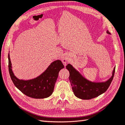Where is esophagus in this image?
Segmentation results:
<instances>
[{"label": "esophagus", "mask_w": 125, "mask_h": 125, "mask_svg": "<svg viewBox=\"0 0 125 125\" xmlns=\"http://www.w3.org/2000/svg\"><path fill=\"white\" fill-rule=\"evenodd\" d=\"M70 60H70V57H69V55H65L64 57L63 58L62 62L63 63H64L65 65H66V64H67V63L70 62Z\"/></svg>", "instance_id": "esophagus-1"}]
</instances>
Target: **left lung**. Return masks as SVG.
Listing matches in <instances>:
<instances>
[{"label":"left lung","mask_w":125,"mask_h":125,"mask_svg":"<svg viewBox=\"0 0 125 125\" xmlns=\"http://www.w3.org/2000/svg\"><path fill=\"white\" fill-rule=\"evenodd\" d=\"M106 32L108 34H111L108 30ZM66 67L70 72L69 79L75 96L82 99H92L105 93L109 88L115 72V67L112 72V76L106 81L94 82L84 78L70 63Z\"/></svg>","instance_id":"1"}]
</instances>
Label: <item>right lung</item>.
Listing matches in <instances>:
<instances>
[{
  "label": "right lung",
  "instance_id": "1",
  "mask_svg": "<svg viewBox=\"0 0 125 125\" xmlns=\"http://www.w3.org/2000/svg\"><path fill=\"white\" fill-rule=\"evenodd\" d=\"M8 58V70L14 84L24 95L34 98H45L50 96L53 91L58 73L64 68L62 62L57 60L52 62L42 74L36 78L29 80H19L12 71L10 54Z\"/></svg>",
  "mask_w": 125,
  "mask_h": 125
}]
</instances>
